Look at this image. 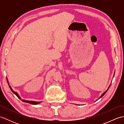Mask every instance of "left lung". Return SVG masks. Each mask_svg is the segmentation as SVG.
Listing matches in <instances>:
<instances>
[{"mask_svg": "<svg viewBox=\"0 0 124 124\" xmlns=\"http://www.w3.org/2000/svg\"><path fill=\"white\" fill-rule=\"evenodd\" d=\"M110 85H110V86H109V87H108V89H107V91H106V92H104V93H103V94H102L101 95V96L100 97V98H99V99H100V98H101V97H102L103 96V95H104L105 94H106V93H107V91H108V89H109V87H110Z\"/></svg>", "mask_w": 124, "mask_h": 124, "instance_id": "left-lung-1", "label": "left lung"}]
</instances>
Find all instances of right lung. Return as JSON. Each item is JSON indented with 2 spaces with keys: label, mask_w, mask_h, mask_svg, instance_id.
<instances>
[{
  "label": "right lung",
  "mask_w": 124,
  "mask_h": 124,
  "mask_svg": "<svg viewBox=\"0 0 124 124\" xmlns=\"http://www.w3.org/2000/svg\"><path fill=\"white\" fill-rule=\"evenodd\" d=\"M7 83H8V85H9V88H10V90L12 91V92H13V93H14V94H15L17 96V97H18V99H20V100H21V97H20V96L18 95V94H17V92H16L14 91H13V89H12V87H10V86L9 85V83H8V81L7 78ZM22 101L23 102H26V103H29L31 104H38L40 103L41 102V101H40V102H36V101H27V100H22Z\"/></svg>",
  "instance_id": "right-lung-1"
}]
</instances>
